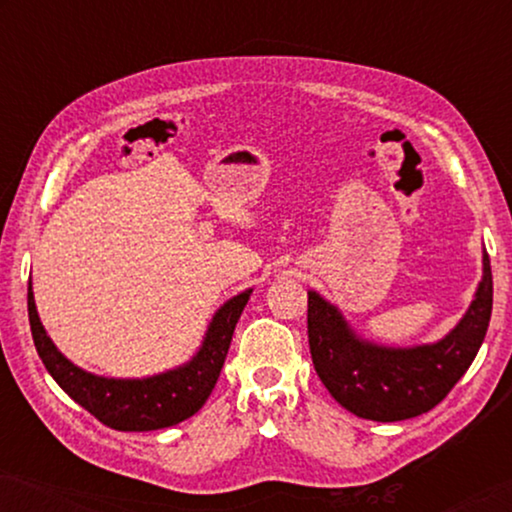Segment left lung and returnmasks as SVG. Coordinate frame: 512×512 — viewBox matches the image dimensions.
Returning a JSON list of instances; mask_svg holds the SVG:
<instances>
[{"mask_svg": "<svg viewBox=\"0 0 512 512\" xmlns=\"http://www.w3.org/2000/svg\"><path fill=\"white\" fill-rule=\"evenodd\" d=\"M492 317V265L482 254V279L459 324L443 340L387 347L354 333L338 307L307 291L312 363L335 401L356 417L401 422L424 415L450 394L471 366Z\"/></svg>", "mask_w": 512, "mask_h": 512, "instance_id": "1", "label": "left lung"}]
</instances>
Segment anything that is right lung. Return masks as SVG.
Here are the masks:
<instances>
[{
	"mask_svg": "<svg viewBox=\"0 0 512 512\" xmlns=\"http://www.w3.org/2000/svg\"><path fill=\"white\" fill-rule=\"evenodd\" d=\"M251 289L226 300L209 321L205 340L191 361L165 373L142 377V380H116L88 373L74 366L53 340L34 305L32 284L27 289V314H30L32 340L39 359L60 389L86 408L90 415L116 431H156L167 429L193 417L212 394L233 340L237 319L247 305Z\"/></svg>",
	"mask_w": 512,
	"mask_h": 512,
	"instance_id": "add662e5",
	"label": "right lung"
}]
</instances>
